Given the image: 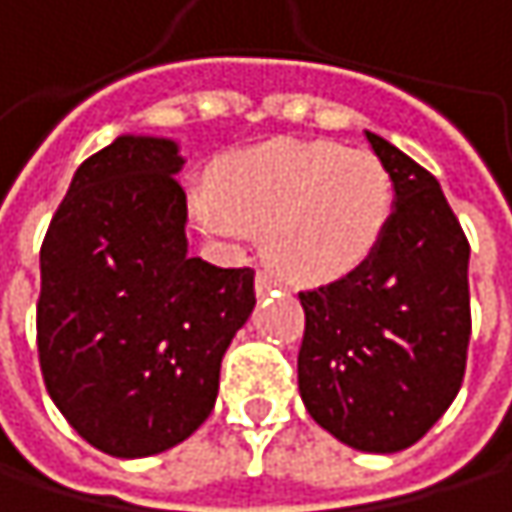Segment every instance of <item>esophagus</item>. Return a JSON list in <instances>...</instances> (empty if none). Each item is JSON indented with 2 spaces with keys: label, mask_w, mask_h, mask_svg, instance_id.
Masks as SVG:
<instances>
[{
  "label": "esophagus",
  "mask_w": 512,
  "mask_h": 512,
  "mask_svg": "<svg viewBox=\"0 0 512 512\" xmlns=\"http://www.w3.org/2000/svg\"><path fill=\"white\" fill-rule=\"evenodd\" d=\"M284 284H281V278L278 275H272V272H266V269H260L255 278V290L257 296H269V293H275V290H281Z\"/></svg>",
  "instance_id": "esophagus-1"
}]
</instances>
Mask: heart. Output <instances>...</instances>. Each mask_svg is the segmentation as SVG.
Returning <instances> with one entry per match:
<instances>
[{"mask_svg":"<svg viewBox=\"0 0 512 512\" xmlns=\"http://www.w3.org/2000/svg\"><path fill=\"white\" fill-rule=\"evenodd\" d=\"M198 228L219 243L263 231L266 257L296 284H332L376 252L394 186L379 156L338 142L275 139L225 156L216 189L192 192Z\"/></svg>","mask_w":512,"mask_h":512,"instance_id":"b5f03b06","label":"heart"}]
</instances>
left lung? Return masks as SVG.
<instances>
[{
    "label": "left lung",
    "instance_id": "8db88e82",
    "mask_svg": "<svg viewBox=\"0 0 512 512\" xmlns=\"http://www.w3.org/2000/svg\"><path fill=\"white\" fill-rule=\"evenodd\" d=\"M367 142L394 183V210L356 272L299 293V394L338 442L397 454L460 391L471 249L439 180L382 136L367 133Z\"/></svg>",
    "mask_w": 512,
    "mask_h": 512
}]
</instances>
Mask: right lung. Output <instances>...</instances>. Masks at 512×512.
<instances>
[{
	"instance_id": "right-lung-1",
	"label": "right lung",
	"mask_w": 512,
	"mask_h": 512,
	"mask_svg": "<svg viewBox=\"0 0 512 512\" xmlns=\"http://www.w3.org/2000/svg\"><path fill=\"white\" fill-rule=\"evenodd\" d=\"M183 156L118 136L88 156L41 246L38 356L52 403L97 451L162 454L213 412L255 308V269L186 255Z\"/></svg>"
}]
</instances>
